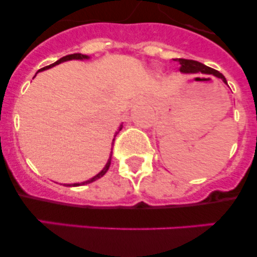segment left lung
<instances>
[{
	"label": "left lung",
	"mask_w": 257,
	"mask_h": 257,
	"mask_svg": "<svg viewBox=\"0 0 257 257\" xmlns=\"http://www.w3.org/2000/svg\"><path fill=\"white\" fill-rule=\"evenodd\" d=\"M175 61L179 63V71L183 73H204V74H214L217 78L222 79V82L226 83L225 77L220 73L216 69H212L210 67L205 66V64L200 63L198 61H193V59H184V58H177Z\"/></svg>",
	"instance_id": "1"
}]
</instances>
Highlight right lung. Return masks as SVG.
Wrapping results in <instances>:
<instances>
[{"mask_svg":"<svg viewBox=\"0 0 257 257\" xmlns=\"http://www.w3.org/2000/svg\"><path fill=\"white\" fill-rule=\"evenodd\" d=\"M87 58H88V56H84V54H80V53L68 54V56H64V57H62L61 59H58V61H57V62H54V63L49 64V66H46V67H43V68H41L40 71H38V72H41V71H45V69H48V68H51V67H54V66H56V64H59V63H62V62L71 61V59H87ZM121 128H123V125H120V126H119V128H118V132H116V133H115V136H114V137H116V134H118L119 132L121 131ZM113 144H114V139H113ZM110 162H112V154H110V158H109V160H108V163H107V164H105V167L103 168V170H102V172H100V173H98V174L95 175L94 178L89 179V180H87V181H83V183H78V184H72V185H69V186H79V185H85V184L93 183V181H95V180H97V179L102 178L103 175H104L105 173L108 172V169H109V167H110Z\"/></svg>","mask_w":257,"mask_h":257,"instance_id":"obj_1","label":"right lung"}]
</instances>
